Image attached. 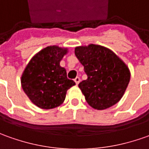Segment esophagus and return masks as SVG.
Listing matches in <instances>:
<instances>
[{
	"label": "esophagus",
	"mask_w": 149,
	"mask_h": 149,
	"mask_svg": "<svg viewBox=\"0 0 149 149\" xmlns=\"http://www.w3.org/2000/svg\"><path fill=\"white\" fill-rule=\"evenodd\" d=\"M74 81L77 85H78L79 83H80V81H81V79H80V77H77L74 79Z\"/></svg>",
	"instance_id": "34e87169"
}]
</instances>
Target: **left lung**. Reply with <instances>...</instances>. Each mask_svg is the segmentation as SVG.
I'll return each instance as SVG.
<instances>
[{"mask_svg": "<svg viewBox=\"0 0 149 149\" xmlns=\"http://www.w3.org/2000/svg\"><path fill=\"white\" fill-rule=\"evenodd\" d=\"M75 54L87 75L78 86L88 104L104 110L118 103L130 79V69L124 61L113 50L95 44L77 46Z\"/></svg>", "mask_w": 149, "mask_h": 149, "instance_id": "1", "label": "left lung"}]
</instances>
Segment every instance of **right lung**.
I'll use <instances>...</instances> for the list:
<instances>
[{
    "label": "right lung",
    "instance_id": "obj_1",
    "mask_svg": "<svg viewBox=\"0 0 149 149\" xmlns=\"http://www.w3.org/2000/svg\"><path fill=\"white\" fill-rule=\"evenodd\" d=\"M68 49L49 45L33 56L21 76V86L32 104L42 109L60 106L67 91L75 82L67 77V72L60 61Z\"/></svg>",
    "mask_w": 149,
    "mask_h": 149
}]
</instances>
